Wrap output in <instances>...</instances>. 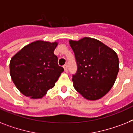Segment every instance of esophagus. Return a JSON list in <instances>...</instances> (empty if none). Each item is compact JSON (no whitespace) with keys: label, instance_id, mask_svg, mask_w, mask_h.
<instances>
[{"label":"esophagus","instance_id":"obj_1","mask_svg":"<svg viewBox=\"0 0 133 133\" xmlns=\"http://www.w3.org/2000/svg\"><path fill=\"white\" fill-rule=\"evenodd\" d=\"M63 68H64V71H65V72H67V71H68L67 65H66V64H64V65L63 66Z\"/></svg>","mask_w":133,"mask_h":133}]
</instances>
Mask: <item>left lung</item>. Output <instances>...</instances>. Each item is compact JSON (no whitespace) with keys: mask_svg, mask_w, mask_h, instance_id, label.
I'll list each match as a JSON object with an SVG mask.
<instances>
[{"mask_svg":"<svg viewBox=\"0 0 133 133\" xmlns=\"http://www.w3.org/2000/svg\"><path fill=\"white\" fill-rule=\"evenodd\" d=\"M77 62L74 88L90 101L102 98L113 87L119 71V59L112 49L100 41L84 37L69 41Z\"/></svg>","mask_w":133,"mask_h":133,"instance_id":"left-lung-1","label":"left lung"}]
</instances>
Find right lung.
<instances>
[{
	"label": "right lung",
	"instance_id": "1",
	"mask_svg": "<svg viewBox=\"0 0 133 133\" xmlns=\"http://www.w3.org/2000/svg\"><path fill=\"white\" fill-rule=\"evenodd\" d=\"M57 45V42L37 41L12 57L10 75L22 94L31 98H40L54 86L64 71L54 54Z\"/></svg>",
	"mask_w": 133,
	"mask_h": 133
}]
</instances>
